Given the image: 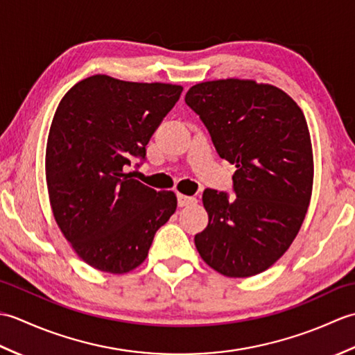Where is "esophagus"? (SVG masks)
I'll list each match as a JSON object with an SVG mask.
<instances>
[{"mask_svg": "<svg viewBox=\"0 0 355 355\" xmlns=\"http://www.w3.org/2000/svg\"><path fill=\"white\" fill-rule=\"evenodd\" d=\"M177 198H178V206L180 207L191 206V205H195V202L198 201L195 197H189V195H184V193H178Z\"/></svg>", "mask_w": 355, "mask_h": 355, "instance_id": "obj_1", "label": "esophagus"}]
</instances>
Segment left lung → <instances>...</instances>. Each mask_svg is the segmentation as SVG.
Instances as JSON below:
<instances>
[{"label":"left lung","mask_w":355,"mask_h":355,"mask_svg":"<svg viewBox=\"0 0 355 355\" xmlns=\"http://www.w3.org/2000/svg\"><path fill=\"white\" fill-rule=\"evenodd\" d=\"M184 101L216 153L236 166L235 198L202 193L209 224L195 235L197 250L220 275H259L288 250L311 201L314 160L304 112L281 88L252 79L200 82Z\"/></svg>","instance_id":"1"}]
</instances>
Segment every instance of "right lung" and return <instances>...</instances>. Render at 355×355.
<instances>
[{"mask_svg": "<svg viewBox=\"0 0 355 355\" xmlns=\"http://www.w3.org/2000/svg\"><path fill=\"white\" fill-rule=\"evenodd\" d=\"M182 92V85L94 74L59 102L45 149L50 207L89 267L111 275L137 268L175 212V193L150 189L125 171L132 157L145 158Z\"/></svg>", "mask_w": 355, "mask_h": 355, "instance_id": "add662e5", "label": "right lung"}]
</instances>
